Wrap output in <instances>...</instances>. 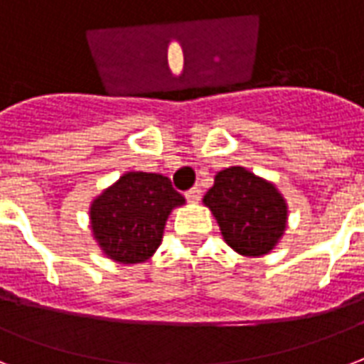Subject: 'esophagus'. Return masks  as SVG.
Here are the masks:
<instances>
[{
    "instance_id": "esophagus-1",
    "label": "esophagus",
    "mask_w": 364,
    "mask_h": 364,
    "mask_svg": "<svg viewBox=\"0 0 364 364\" xmlns=\"http://www.w3.org/2000/svg\"><path fill=\"white\" fill-rule=\"evenodd\" d=\"M185 196H187V200L191 202V204H198L202 198V191L198 187H193L191 191H187V194H185Z\"/></svg>"
}]
</instances>
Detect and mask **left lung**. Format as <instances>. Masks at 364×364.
<instances>
[{
  "mask_svg": "<svg viewBox=\"0 0 364 364\" xmlns=\"http://www.w3.org/2000/svg\"><path fill=\"white\" fill-rule=\"evenodd\" d=\"M202 202L218 221L223 240L240 256H267L284 237L287 198L273 181L242 166L218 171Z\"/></svg>",
  "mask_w": 364,
  "mask_h": 364,
  "instance_id": "obj_1",
  "label": "left lung"
}]
</instances>
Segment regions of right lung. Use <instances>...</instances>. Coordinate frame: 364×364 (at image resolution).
<instances>
[{"instance_id":"add662e5","label":"right lung","mask_w":364,"mask_h":364,"mask_svg":"<svg viewBox=\"0 0 364 364\" xmlns=\"http://www.w3.org/2000/svg\"><path fill=\"white\" fill-rule=\"evenodd\" d=\"M185 198L168 177L126 171L90 206V227L97 246L120 265L145 263L162 244L164 227Z\"/></svg>"}]
</instances>
